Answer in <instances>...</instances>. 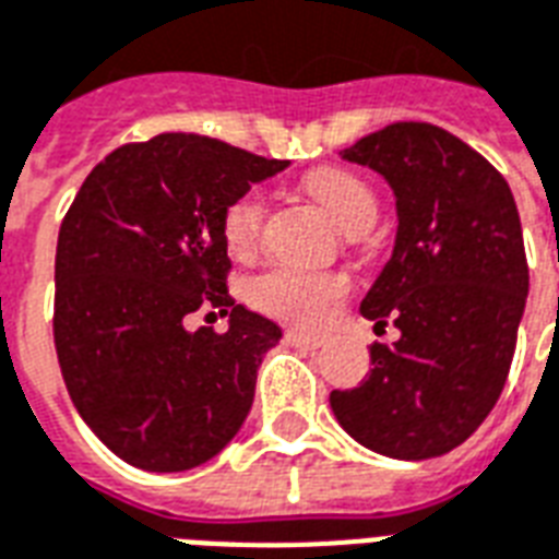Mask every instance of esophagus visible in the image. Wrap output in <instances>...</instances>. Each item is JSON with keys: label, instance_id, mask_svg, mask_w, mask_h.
<instances>
[{"label": "esophagus", "instance_id": "obj_1", "mask_svg": "<svg viewBox=\"0 0 559 559\" xmlns=\"http://www.w3.org/2000/svg\"><path fill=\"white\" fill-rule=\"evenodd\" d=\"M285 341L294 344V347H309V349H318L320 344H323L320 335H314V332H302V329H285Z\"/></svg>", "mask_w": 559, "mask_h": 559}]
</instances>
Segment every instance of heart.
<instances>
[{
  "mask_svg": "<svg viewBox=\"0 0 559 559\" xmlns=\"http://www.w3.org/2000/svg\"><path fill=\"white\" fill-rule=\"evenodd\" d=\"M306 186L314 198L326 203V210L347 233L365 230L379 215V198H376L373 186L349 168L323 166L306 177ZM265 215L267 201L262 189H248L227 203L221 230H224V241L233 257H250L259 248L262 230H265ZM349 288H353L349 276L338 274V271L274 265L250 283L248 297L265 314L302 323V326H320L338 311Z\"/></svg>",
  "mask_w": 559,
  "mask_h": 559,
  "instance_id": "obj_1",
  "label": "heart"
}]
</instances>
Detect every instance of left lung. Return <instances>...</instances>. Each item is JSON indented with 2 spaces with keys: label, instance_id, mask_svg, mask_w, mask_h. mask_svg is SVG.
I'll use <instances>...</instances> for the list:
<instances>
[{
  "label": "left lung",
  "instance_id": "left-lung-1",
  "mask_svg": "<svg viewBox=\"0 0 559 559\" xmlns=\"http://www.w3.org/2000/svg\"><path fill=\"white\" fill-rule=\"evenodd\" d=\"M396 194V248L361 314L393 326L373 370L329 405L358 443L400 461L452 452L499 402L527 297V259L508 180L455 133L393 122L344 148Z\"/></svg>",
  "mask_w": 559,
  "mask_h": 559
}]
</instances>
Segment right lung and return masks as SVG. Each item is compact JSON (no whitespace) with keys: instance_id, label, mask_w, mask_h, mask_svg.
<instances>
[{"instance_id":"1","label":"right lung","mask_w":559,"mask_h":559,"mask_svg":"<svg viewBox=\"0 0 559 559\" xmlns=\"http://www.w3.org/2000/svg\"><path fill=\"white\" fill-rule=\"evenodd\" d=\"M285 166L159 133L107 154L63 215L51 318L60 373L86 426L131 466L206 464L248 417L262 356L283 332L230 297L221 218ZM198 308L230 313L231 329L186 333Z\"/></svg>"}]
</instances>
